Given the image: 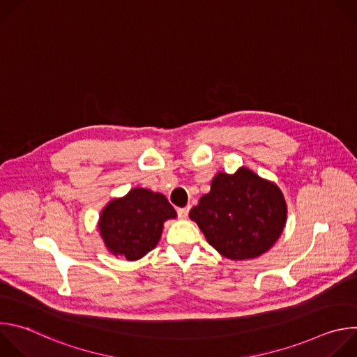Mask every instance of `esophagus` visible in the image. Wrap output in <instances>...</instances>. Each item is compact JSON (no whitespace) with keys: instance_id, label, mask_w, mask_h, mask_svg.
Segmentation results:
<instances>
[{"instance_id":"1","label":"esophagus","mask_w":357,"mask_h":357,"mask_svg":"<svg viewBox=\"0 0 357 357\" xmlns=\"http://www.w3.org/2000/svg\"><path fill=\"white\" fill-rule=\"evenodd\" d=\"M176 212H178L179 219H186L189 215V208H179Z\"/></svg>"}]
</instances>
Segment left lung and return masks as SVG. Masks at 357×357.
<instances>
[{"mask_svg": "<svg viewBox=\"0 0 357 357\" xmlns=\"http://www.w3.org/2000/svg\"><path fill=\"white\" fill-rule=\"evenodd\" d=\"M189 218L225 257L245 260L261 256L281 236L287 205L278 186L240 168L215 176Z\"/></svg>", "mask_w": 357, "mask_h": 357, "instance_id": "obj_1", "label": "left lung"}]
</instances>
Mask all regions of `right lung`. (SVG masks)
I'll list each match as a JSON object with an SVG mask.
<instances>
[{
  "label": "right lung",
  "mask_w": 357,
  "mask_h": 357,
  "mask_svg": "<svg viewBox=\"0 0 357 357\" xmlns=\"http://www.w3.org/2000/svg\"><path fill=\"white\" fill-rule=\"evenodd\" d=\"M174 218L176 212L164 195L135 188L103 211L98 229L112 252L138 260L157 245L164 222Z\"/></svg>",
  "instance_id": "add662e5"
}]
</instances>
